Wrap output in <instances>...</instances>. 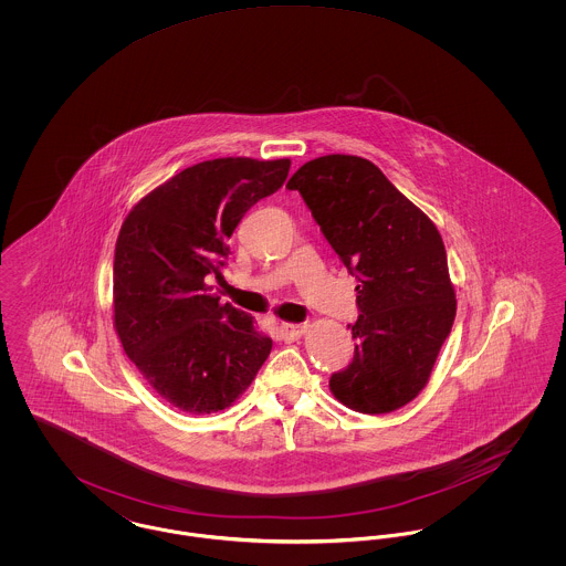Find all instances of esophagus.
<instances>
[{"instance_id":"1","label":"esophagus","mask_w":566,"mask_h":566,"mask_svg":"<svg viewBox=\"0 0 566 566\" xmlns=\"http://www.w3.org/2000/svg\"><path fill=\"white\" fill-rule=\"evenodd\" d=\"M305 328H307V324H280L275 328V333L282 342H295L305 333Z\"/></svg>"}]
</instances>
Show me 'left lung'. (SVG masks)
I'll use <instances>...</instances> for the list:
<instances>
[{
  "instance_id": "obj_1",
  "label": "left lung",
  "mask_w": 566,
  "mask_h": 566,
  "mask_svg": "<svg viewBox=\"0 0 566 566\" xmlns=\"http://www.w3.org/2000/svg\"><path fill=\"white\" fill-rule=\"evenodd\" d=\"M298 190L326 242L356 277L354 358L331 392L360 413H388L427 386L457 318L446 245L374 163L328 155L298 167Z\"/></svg>"
}]
</instances>
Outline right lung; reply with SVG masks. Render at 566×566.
I'll return each instance as SVG.
<instances>
[{"label":"right lung","mask_w":566,"mask_h":566,"mask_svg":"<svg viewBox=\"0 0 566 566\" xmlns=\"http://www.w3.org/2000/svg\"><path fill=\"white\" fill-rule=\"evenodd\" d=\"M289 169V159L197 163L148 192L120 227L114 326L139 374L180 411L229 407L270 356L256 321L220 305L206 277L222 280L229 238Z\"/></svg>","instance_id":"obj_1"}]
</instances>
